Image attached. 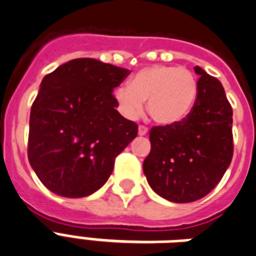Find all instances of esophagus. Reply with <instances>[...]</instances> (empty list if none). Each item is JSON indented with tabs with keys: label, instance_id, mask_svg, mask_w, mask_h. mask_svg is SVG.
Segmentation results:
<instances>
[{
	"label": "esophagus",
	"instance_id": "esophagus-1",
	"mask_svg": "<svg viewBox=\"0 0 256 256\" xmlns=\"http://www.w3.org/2000/svg\"><path fill=\"white\" fill-rule=\"evenodd\" d=\"M148 132H149V130H148V128H145V126H140V128H138V134H140V136H146Z\"/></svg>",
	"mask_w": 256,
	"mask_h": 256
}]
</instances>
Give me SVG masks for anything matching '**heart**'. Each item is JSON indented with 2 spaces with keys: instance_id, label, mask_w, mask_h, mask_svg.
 I'll return each mask as SVG.
<instances>
[{
  "instance_id": "obj_1",
  "label": "heart",
  "mask_w": 256,
  "mask_h": 256,
  "mask_svg": "<svg viewBox=\"0 0 256 256\" xmlns=\"http://www.w3.org/2000/svg\"><path fill=\"white\" fill-rule=\"evenodd\" d=\"M196 94L198 85L190 70L153 65L140 70L132 84L116 86L114 100L119 112L130 120L141 116L146 100L150 118L162 126H172L188 116Z\"/></svg>"
}]
</instances>
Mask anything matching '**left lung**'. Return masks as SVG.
<instances>
[{"mask_svg": "<svg viewBox=\"0 0 256 256\" xmlns=\"http://www.w3.org/2000/svg\"><path fill=\"white\" fill-rule=\"evenodd\" d=\"M200 76L194 107L184 120L150 130L144 174L164 200L187 204L213 190L234 156L232 107L222 85L196 66Z\"/></svg>", "mask_w": 256, "mask_h": 256, "instance_id": "obj_1", "label": "left lung"}]
</instances>
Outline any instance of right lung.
Returning <instances> with one entry per match:
<instances>
[{"label":"right lung","instance_id":"1","mask_svg":"<svg viewBox=\"0 0 256 256\" xmlns=\"http://www.w3.org/2000/svg\"><path fill=\"white\" fill-rule=\"evenodd\" d=\"M130 70L92 58L72 60L42 80L31 107L28 160L54 194H94L138 126L116 111L114 88Z\"/></svg>","mask_w":256,"mask_h":256}]
</instances>
